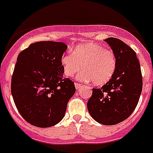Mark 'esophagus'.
Wrapping results in <instances>:
<instances>
[{
	"mask_svg": "<svg viewBox=\"0 0 153 153\" xmlns=\"http://www.w3.org/2000/svg\"><path fill=\"white\" fill-rule=\"evenodd\" d=\"M74 85H75V88H76L77 90H79V88L82 87V84H80V83H77L76 82L75 84H74Z\"/></svg>",
	"mask_w": 153,
	"mask_h": 153,
	"instance_id": "34e87169",
	"label": "esophagus"
}]
</instances>
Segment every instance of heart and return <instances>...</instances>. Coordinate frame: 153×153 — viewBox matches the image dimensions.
<instances>
[{"instance_id": "1", "label": "heart", "mask_w": 153, "mask_h": 153, "mask_svg": "<svg viewBox=\"0 0 153 153\" xmlns=\"http://www.w3.org/2000/svg\"><path fill=\"white\" fill-rule=\"evenodd\" d=\"M64 72L68 77L83 70L79 79L92 82L96 85H103L114 77L117 65L115 53L98 43H84L77 46L73 53H69L61 59Z\"/></svg>"}]
</instances>
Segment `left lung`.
Masks as SVG:
<instances>
[{
    "instance_id": "1",
    "label": "left lung",
    "mask_w": 153,
    "mask_h": 153,
    "mask_svg": "<svg viewBox=\"0 0 153 153\" xmlns=\"http://www.w3.org/2000/svg\"><path fill=\"white\" fill-rule=\"evenodd\" d=\"M115 53L117 65L114 77L100 88H92L87 108L92 117L104 125L126 120L137 106L142 90V75L136 53L120 39H105Z\"/></svg>"
}]
</instances>
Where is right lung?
<instances>
[{
	"label": "right lung",
	"instance_id": "add662e5",
	"mask_svg": "<svg viewBox=\"0 0 153 153\" xmlns=\"http://www.w3.org/2000/svg\"><path fill=\"white\" fill-rule=\"evenodd\" d=\"M67 48L61 42L40 41L18 56L11 95L19 114L33 126L49 128L60 122L75 92L72 81L63 78L61 59Z\"/></svg>",
	"mask_w": 153,
	"mask_h": 153
}]
</instances>
